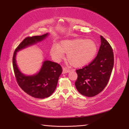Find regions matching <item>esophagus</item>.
<instances>
[{
  "instance_id": "esophagus-1",
  "label": "esophagus",
  "mask_w": 129,
  "mask_h": 129,
  "mask_svg": "<svg viewBox=\"0 0 129 129\" xmlns=\"http://www.w3.org/2000/svg\"><path fill=\"white\" fill-rule=\"evenodd\" d=\"M69 72H70V70L67 69V68H62V73H63V74L68 73H69Z\"/></svg>"
}]
</instances>
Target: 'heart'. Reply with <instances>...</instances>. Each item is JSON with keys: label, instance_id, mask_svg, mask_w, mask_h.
I'll return each mask as SVG.
<instances>
[{"label": "heart", "instance_id": "obj_1", "mask_svg": "<svg viewBox=\"0 0 129 129\" xmlns=\"http://www.w3.org/2000/svg\"><path fill=\"white\" fill-rule=\"evenodd\" d=\"M98 51L94 41L90 39L76 38L62 40L58 45H53L50 54L55 61H59L67 53V59L74 67L80 68L91 61Z\"/></svg>", "mask_w": 129, "mask_h": 129}]
</instances>
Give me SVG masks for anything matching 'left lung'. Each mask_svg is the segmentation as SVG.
I'll list each match as a JSON object with an SVG mask.
<instances>
[{
  "mask_svg": "<svg viewBox=\"0 0 129 129\" xmlns=\"http://www.w3.org/2000/svg\"><path fill=\"white\" fill-rule=\"evenodd\" d=\"M101 45L96 57L87 66L76 71L75 86L79 92L87 97L99 94L105 88L114 67V54L108 41L100 35Z\"/></svg>",
  "mask_w": 129,
  "mask_h": 129,
  "instance_id": "left-lung-1",
  "label": "left lung"
}]
</instances>
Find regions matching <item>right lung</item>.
Instances as JSON below:
<instances>
[{
    "label": "right lung",
    "mask_w": 129,
    "mask_h": 129,
    "mask_svg": "<svg viewBox=\"0 0 129 129\" xmlns=\"http://www.w3.org/2000/svg\"><path fill=\"white\" fill-rule=\"evenodd\" d=\"M49 35V33H46L40 36L26 38L16 48L13 55L14 72L19 86L28 95L35 98L44 99L53 94L62 73V68L57 63L45 60L43 61L37 73L33 75H25L19 69L16 56L19 51L41 42Z\"/></svg>",
    "instance_id": "add662e5"
}]
</instances>
